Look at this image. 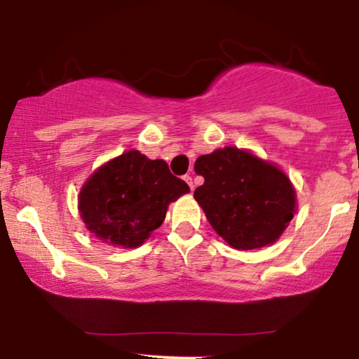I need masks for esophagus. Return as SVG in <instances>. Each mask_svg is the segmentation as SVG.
Returning <instances> with one entry per match:
<instances>
[{"mask_svg":"<svg viewBox=\"0 0 359 359\" xmlns=\"http://www.w3.org/2000/svg\"><path fill=\"white\" fill-rule=\"evenodd\" d=\"M184 180L189 184V187H191V191H194V182H192V177L191 175H184Z\"/></svg>","mask_w":359,"mask_h":359,"instance_id":"34e87169","label":"esophagus"}]
</instances>
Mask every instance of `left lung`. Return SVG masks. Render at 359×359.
<instances>
[{
    "mask_svg": "<svg viewBox=\"0 0 359 359\" xmlns=\"http://www.w3.org/2000/svg\"><path fill=\"white\" fill-rule=\"evenodd\" d=\"M204 184L194 197L219 236L236 250L278 240L295 212V191L277 167L226 147L196 160Z\"/></svg>",
    "mask_w": 359,
    "mask_h": 359,
    "instance_id": "1",
    "label": "left lung"
}]
</instances>
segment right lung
I'll use <instances>...</instances> for the list:
<instances>
[{
  "instance_id": "right-lung-1",
  "label": "right lung",
  "mask_w": 359,
  "mask_h": 359,
  "mask_svg": "<svg viewBox=\"0 0 359 359\" xmlns=\"http://www.w3.org/2000/svg\"><path fill=\"white\" fill-rule=\"evenodd\" d=\"M189 192L163 160L130 150L97 168L79 194V211L90 233L123 248H137L160 228L168 204Z\"/></svg>"
}]
</instances>
